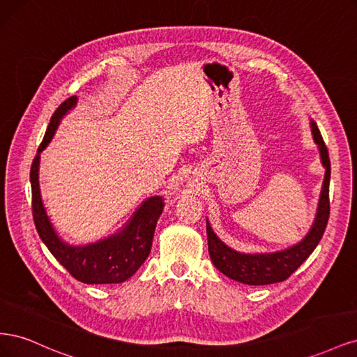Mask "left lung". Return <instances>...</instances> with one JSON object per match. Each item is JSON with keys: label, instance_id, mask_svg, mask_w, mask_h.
<instances>
[{"label": "left lung", "instance_id": "1", "mask_svg": "<svg viewBox=\"0 0 357 357\" xmlns=\"http://www.w3.org/2000/svg\"><path fill=\"white\" fill-rule=\"evenodd\" d=\"M312 138L319 146L321 164L325 167V180H323L321 192L317 205V213L311 229L298 244H294L284 250L274 253H240L226 245L218 235L214 234L207 220V238L208 253L211 262L222 274L235 282L248 286H264L284 282L304 264L305 259L314 252L323 232L326 229L329 220V181H331V160L323 137L319 131L317 123L310 121Z\"/></svg>", "mask_w": 357, "mask_h": 357}]
</instances>
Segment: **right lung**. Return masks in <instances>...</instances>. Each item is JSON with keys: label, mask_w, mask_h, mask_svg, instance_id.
Returning <instances> with one entry per match:
<instances>
[{"label": "right lung", "mask_w": 357, "mask_h": 357, "mask_svg": "<svg viewBox=\"0 0 357 357\" xmlns=\"http://www.w3.org/2000/svg\"><path fill=\"white\" fill-rule=\"evenodd\" d=\"M75 104H77V96H70L53 113L45 138L32 160L29 174L32 215H34V223L41 241L75 280L86 284L123 283L137 273V269L144 264L150 255L156 223L165 205L164 198L152 197L146 199L121 231L104 240L86 245H70L59 238L47 218L40 195V153L50 143L61 119L74 109Z\"/></svg>", "instance_id": "right-lung-1"}]
</instances>
